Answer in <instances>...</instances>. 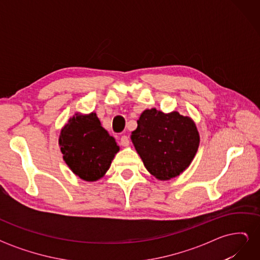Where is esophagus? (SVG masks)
Returning a JSON list of instances; mask_svg holds the SVG:
<instances>
[{
    "instance_id": "1",
    "label": "esophagus",
    "mask_w": 260,
    "mask_h": 260,
    "mask_svg": "<svg viewBox=\"0 0 260 260\" xmlns=\"http://www.w3.org/2000/svg\"><path fill=\"white\" fill-rule=\"evenodd\" d=\"M120 144H121V146H123V147L129 146V144H130L129 138H128L127 136H122V137L120 138Z\"/></svg>"
}]
</instances>
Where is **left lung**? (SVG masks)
<instances>
[{
	"label": "left lung",
	"mask_w": 260,
	"mask_h": 260,
	"mask_svg": "<svg viewBox=\"0 0 260 260\" xmlns=\"http://www.w3.org/2000/svg\"><path fill=\"white\" fill-rule=\"evenodd\" d=\"M130 138L147 171L160 181L185 171L200 146L194 120L177 111L165 114L156 108L145 109Z\"/></svg>",
	"instance_id": "left-lung-1"
}]
</instances>
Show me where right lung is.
Instances as JSON below:
<instances>
[{
    "label": "right lung",
    "mask_w": 260,
    "mask_h": 260,
    "mask_svg": "<svg viewBox=\"0 0 260 260\" xmlns=\"http://www.w3.org/2000/svg\"><path fill=\"white\" fill-rule=\"evenodd\" d=\"M58 145L68 168L86 182L103 178L120 149L95 112H76L61 128Z\"/></svg>",
    "instance_id": "right-lung-1"
}]
</instances>
